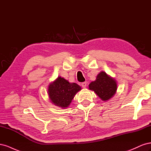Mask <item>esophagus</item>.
I'll list each match as a JSON object with an SVG mask.
<instances>
[{"instance_id":"1","label":"esophagus","mask_w":151,"mask_h":151,"mask_svg":"<svg viewBox=\"0 0 151 151\" xmlns=\"http://www.w3.org/2000/svg\"><path fill=\"white\" fill-rule=\"evenodd\" d=\"M81 86H82V87H83V88H86V86H87V83H86V82H84V83H83L81 84Z\"/></svg>"}]
</instances>
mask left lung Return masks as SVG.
<instances>
[{"label": "left lung", "instance_id": "obj_1", "mask_svg": "<svg viewBox=\"0 0 151 151\" xmlns=\"http://www.w3.org/2000/svg\"><path fill=\"white\" fill-rule=\"evenodd\" d=\"M89 89L94 91L103 101H107L116 92V81L106 72L102 71L98 74L96 79L89 84Z\"/></svg>", "mask_w": 151, "mask_h": 151}]
</instances>
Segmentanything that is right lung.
<instances>
[{
	"label": "right lung",
	"instance_id": "1",
	"mask_svg": "<svg viewBox=\"0 0 151 151\" xmlns=\"http://www.w3.org/2000/svg\"><path fill=\"white\" fill-rule=\"evenodd\" d=\"M81 90V86L76 83H70L62 77L50 83L48 94L51 102L62 108L69 106L76 93Z\"/></svg>",
	"mask_w": 151,
	"mask_h": 151
}]
</instances>
